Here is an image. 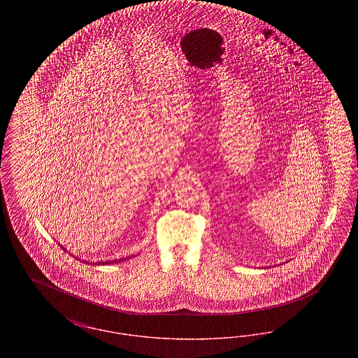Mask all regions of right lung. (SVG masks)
<instances>
[{"label":"right lung","instance_id":"1","mask_svg":"<svg viewBox=\"0 0 358 358\" xmlns=\"http://www.w3.org/2000/svg\"><path fill=\"white\" fill-rule=\"evenodd\" d=\"M64 251H67L63 245H60ZM131 256H126V257H120V259H113V260H98V262H88V260H80V262H83V263H87V264H91V266H107V264H118L120 262H124V260H129ZM79 257H76V260H78Z\"/></svg>","mask_w":358,"mask_h":358}]
</instances>
